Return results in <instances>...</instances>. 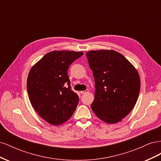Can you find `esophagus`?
<instances>
[{
    "mask_svg": "<svg viewBox=\"0 0 161 161\" xmlns=\"http://www.w3.org/2000/svg\"><path fill=\"white\" fill-rule=\"evenodd\" d=\"M89 92V90L88 89H86V90H85V91H80V92L81 94H85V93H87V92Z\"/></svg>",
    "mask_w": 161,
    "mask_h": 161,
    "instance_id": "esophagus-1",
    "label": "esophagus"
}]
</instances>
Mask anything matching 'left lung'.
<instances>
[{"label":"left lung","mask_w":161,"mask_h":161,"mask_svg":"<svg viewBox=\"0 0 161 161\" xmlns=\"http://www.w3.org/2000/svg\"><path fill=\"white\" fill-rule=\"evenodd\" d=\"M86 54L93 73L96 89L91 108L104 122H119L133 109L138 98V72L116 51L91 50Z\"/></svg>","instance_id":"obj_1"}]
</instances>
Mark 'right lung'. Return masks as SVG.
Here are the masks:
<instances>
[{
	"label": "right lung",
	"instance_id": "obj_1",
	"mask_svg": "<svg viewBox=\"0 0 161 161\" xmlns=\"http://www.w3.org/2000/svg\"><path fill=\"white\" fill-rule=\"evenodd\" d=\"M82 52L52 51L43 56L29 72L27 89L31 103L47 123L60 125L69 120L79 97L71 90L69 66Z\"/></svg>",
	"mask_w": 161,
	"mask_h": 161
}]
</instances>
